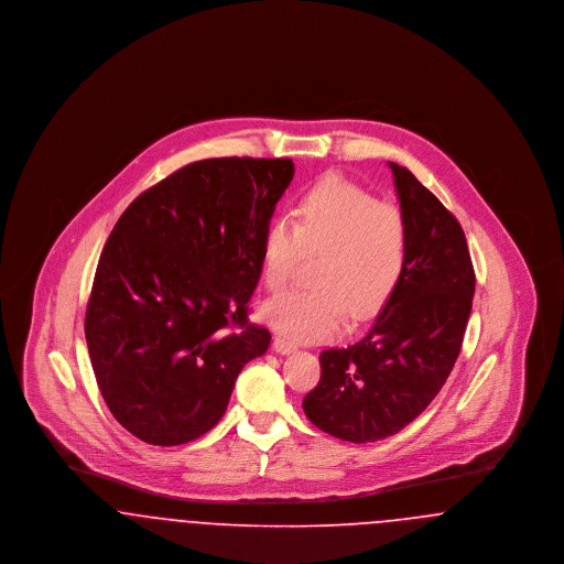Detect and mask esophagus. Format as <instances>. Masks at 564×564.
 I'll return each mask as SVG.
<instances>
[{"instance_id":"1","label":"esophagus","mask_w":564,"mask_h":564,"mask_svg":"<svg viewBox=\"0 0 564 564\" xmlns=\"http://www.w3.org/2000/svg\"><path fill=\"white\" fill-rule=\"evenodd\" d=\"M272 349L276 350L279 355H290V352H294L295 345L294 343H290L288 338L276 336V338H274V343H272Z\"/></svg>"}]
</instances>
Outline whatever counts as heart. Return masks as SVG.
I'll list each match as a JSON object with an SVG mask.
<instances>
[{"mask_svg": "<svg viewBox=\"0 0 564 564\" xmlns=\"http://www.w3.org/2000/svg\"><path fill=\"white\" fill-rule=\"evenodd\" d=\"M410 228L400 205L340 177L306 189L294 221H270L262 239V274L270 292L294 279L302 256H322L313 270L319 290L270 300L264 322L292 343H322L345 329L347 313L361 322L376 313L402 281Z\"/></svg>", "mask_w": 564, "mask_h": 564, "instance_id": "1", "label": "heart"}]
</instances>
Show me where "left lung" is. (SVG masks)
I'll return each mask as SVG.
<instances>
[{
	"label": "left lung",
	"mask_w": 564,
	"mask_h": 564,
	"mask_svg": "<svg viewBox=\"0 0 564 564\" xmlns=\"http://www.w3.org/2000/svg\"><path fill=\"white\" fill-rule=\"evenodd\" d=\"M389 166L410 228L402 281L361 340L323 350L322 378L302 402L315 427L355 444L395 435L433 402L460 352L476 290L455 215L405 166Z\"/></svg>",
	"instance_id": "obj_1"
}]
</instances>
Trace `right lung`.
<instances>
[{"mask_svg":"<svg viewBox=\"0 0 564 564\" xmlns=\"http://www.w3.org/2000/svg\"><path fill=\"white\" fill-rule=\"evenodd\" d=\"M290 159L189 162L139 194L101 251L84 334L116 421L154 446L214 430L242 366L269 350L247 322Z\"/></svg>","mask_w":564,"mask_h":564,"instance_id":"1","label":"right lung"}]
</instances>
